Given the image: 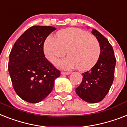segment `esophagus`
Returning a JSON list of instances; mask_svg holds the SVG:
<instances>
[{"mask_svg":"<svg viewBox=\"0 0 127 127\" xmlns=\"http://www.w3.org/2000/svg\"><path fill=\"white\" fill-rule=\"evenodd\" d=\"M70 74V72H64V71H61V74H66V75H68Z\"/></svg>","mask_w":127,"mask_h":127,"instance_id":"1","label":"esophagus"}]
</instances>
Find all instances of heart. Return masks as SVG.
<instances>
[{
	"mask_svg": "<svg viewBox=\"0 0 127 127\" xmlns=\"http://www.w3.org/2000/svg\"><path fill=\"white\" fill-rule=\"evenodd\" d=\"M57 36V38L49 36L46 39L44 51L46 58L54 63L60 57H63L68 51L69 57L57 62V66L87 71L92 68L99 59V42L87 31L79 28H68L59 31Z\"/></svg>",
	"mask_w": 127,
	"mask_h": 127,
	"instance_id": "obj_1",
	"label": "heart"
}]
</instances>
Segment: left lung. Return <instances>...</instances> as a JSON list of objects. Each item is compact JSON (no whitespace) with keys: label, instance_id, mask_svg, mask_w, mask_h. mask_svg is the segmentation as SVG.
Segmentation results:
<instances>
[{"label":"left lung","instance_id":"left-lung-1","mask_svg":"<svg viewBox=\"0 0 127 127\" xmlns=\"http://www.w3.org/2000/svg\"><path fill=\"white\" fill-rule=\"evenodd\" d=\"M92 33L100 43V55L95 65L83 73V80L76 92L85 102L96 103L104 99L113 83L116 59L108 39L95 29Z\"/></svg>","mask_w":127,"mask_h":127}]
</instances>
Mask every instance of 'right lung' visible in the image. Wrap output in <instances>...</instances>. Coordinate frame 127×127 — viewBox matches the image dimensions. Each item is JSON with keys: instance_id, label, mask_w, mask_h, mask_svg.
Instances as JSON below:
<instances>
[{"instance_id": "right-lung-1", "label": "right lung", "mask_w": 127, "mask_h": 127, "mask_svg": "<svg viewBox=\"0 0 127 127\" xmlns=\"http://www.w3.org/2000/svg\"><path fill=\"white\" fill-rule=\"evenodd\" d=\"M57 29L32 26L15 42L10 53L8 71L15 93L23 100L38 103L52 91L61 72L45 57L44 44Z\"/></svg>"}]
</instances>
